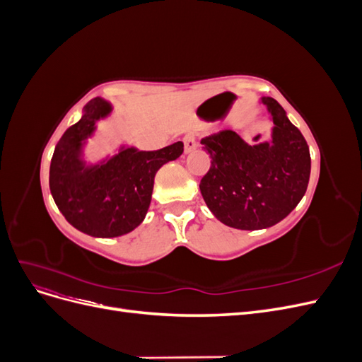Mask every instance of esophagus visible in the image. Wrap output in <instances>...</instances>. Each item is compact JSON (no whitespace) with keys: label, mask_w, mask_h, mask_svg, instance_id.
Masks as SVG:
<instances>
[{"label":"esophagus","mask_w":362,"mask_h":362,"mask_svg":"<svg viewBox=\"0 0 362 362\" xmlns=\"http://www.w3.org/2000/svg\"><path fill=\"white\" fill-rule=\"evenodd\" d=\"M184 149L185 152H192L196 148H198V141H196V134L194 133H187L184 136Z\"/></svg>","instance_id":"34e87169"}]
</instances>
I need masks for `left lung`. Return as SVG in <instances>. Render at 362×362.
<instances>
[{"mask_svg": "<svg viewBox=\"0 0 362 362\" xmlns=\"http://www.w3.org/2000/svg\"><path fill=\"white\" fill-rule=\"evenodd\" d=\"M273 119L272 141L247 145L231 129L204 137L211 166L199 189L210 211L237 229H262L286 218L308 187L311 157L300 131L273 98H261Z\"/></svg>", "mask_w": 362, "mask_h": 362, "instance_id": "obj_1", "label": "left lung"}]
</instances>
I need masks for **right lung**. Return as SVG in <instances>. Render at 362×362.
Here are the masks:
<instances>
[{
	"label": "right lung",
	"instance_id": "obj_1",
	"mask_svg": "<svg viewBox=\"0 0 362 362\" xmlns=\"http://www.w3.org/2000/svg\"><path fill=\"white\" fill-rule=\"evenodd\" d=\"M110 112L103 98L87 103L83 117L59 140L49 166V190L60 213L78 231L103 238L128 234L144 222L156 173L184 151L182 141L158 151L122 148L101 164L87 166L83 141Z\"/></svg>",
	"mask_w": 362,
	"mask_h": 362
}]
</instances>
